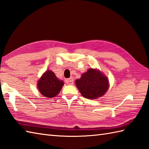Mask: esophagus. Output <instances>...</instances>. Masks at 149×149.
I'll return each instance as SVG.
<instances>
[{
	"label": "esophagus",
	"mask_w": 149,
	"mask_h": 149,
	"mask_svg": "<svg viewBox=\"0 0 149 149\" xmlns=\"http://www.w3.org/2000/svg\"><path fill=\"white\" fill-rule=\"evenodd\" d=\"M66 83L68 85H72L73 84V79L72 78L68 79V80H66Z\"/></svg>",
	"instance_id": "esophagus-1"
}]
</instances>
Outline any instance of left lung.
I'll return each mask as SVG.
<instances>
[{
  "label": "left lung",
  "mask_w": 149,
  "mask_h": 149,
  "mask_svg": "<svg viewBox=\"0 0 149 149\" xmlns=\"http://www.w3.org/2000/svg\"><path fill=\"white\" fill-rule=\"evenodd\" d=\"M76 86L84 98L94 100L105 95L109 87L106 76L96 69H89L75 81Z\"/></svg>",
  "instance_id": "8db88e82"
}]
</instances>
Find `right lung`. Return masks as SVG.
<instances>
[{"label":"right lung","instance_id":"right-lung-1","mask_svg":"<svg viewBox=\"0 0 149 149\" xmlns=\"http://www.w3.org/2000/svg\"><path fill=\"white\" fill-rule=\"evenodd\" d=\"M63 81L58 78L54 72L47 70L42 75L37 82L39 92L47 98H53L61 91Z\"/></svg>","mask_w":149,"mask_h":149}]
</instances>
